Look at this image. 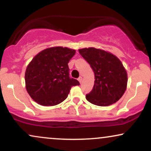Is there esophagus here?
<instances>
[{"instance_id": "esophagus-1", "label": "esophagus", "mask_w": 151, "mask_h": 151, "mask_svg": "<svg viewBox=\"0 0 151 151\" xmlns=\"http://www.w3.org/2000/svg\"><path fill=\"white\" fill-rule=\"evenodd\" d=\"M78 81H79V83H80V84H81V81H82V77H79V78H78Z\"/></svg>"}]
</instances>
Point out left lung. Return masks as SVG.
Masks as SVG:
<instances>
[{
    "label": "left lung",
    "mask_w": 151,
    "mask_h": 151,
    "mask_svg": "<svg viewBox=\"0 0 151 151\" xmlns=\"http://www.w3.org/2000/svg\"><path fill=\"white\" fill-rule=\"evenodd\" d=\"M94 73V84L86 95L90 103L107 106L124 95L127 86V73L119 59L111 53L94 47L79 50Z\"/></svg>",
    "instance_id": "obj_1"
}]
</instances>
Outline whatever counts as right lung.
<instances>
[{
  "label": "right lung",
  "instance_id": "1",
  "mask_svg": "<svg viewBox=\"0 0 151 151\" xmlns=\"http://www.w3.org/2000/svg\"><path fill=\"white\" fill-rule=\"evenodd\" d=\"M74 50L53 47L39 52L27 65L25 80L27 93L42 106L59 104L68 96L72 86L79 85L70 77L69 61Z\"/></svg>",
  "mask_w": 151,
  "mask_h": 151
}]
</instances>
